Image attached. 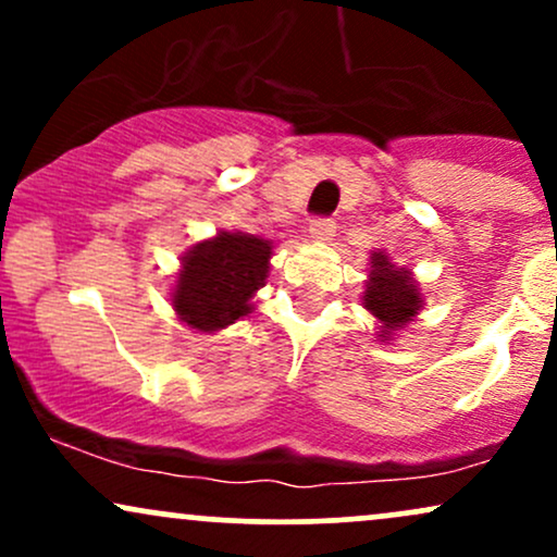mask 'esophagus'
<instances>
[{"mask_svg":"<svg viewBox=\"0 0 557 557\" xmlns=\"http://www.w3.org/2000/svg\"><path fill=\"white\" fill-rule=\"evenodd\" d=\"M309 233L314 240L327 243V240H332V235H335V222H332L330 216H317V220H311Z\"/></svg>","mask_w":557,"mask_h":557,"instance_id":"1","label":"esophagus"}]
</instances>
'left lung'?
Instances as JSON below:
<instances>
[{
	"instance_id": "8db88e82",
	"label": "left lung",
	"mask_w": 557,
	"mask_h": 557,
	"mask_svg": "<svg viewBox=\"0 0 557 557\" xmlns=\"http://www.w3.org/2000/svg\"><path fill=\"white\" fill-rule=\"evenodd\" d=\"M363 306L380 319L382 335L400 330L403 324L411 322L421 309L419 287L411 280V272L398 270L382 251L372 253V272H369L367 293H363Z\"/></svg>"
}]
</instances>
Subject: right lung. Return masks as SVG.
I'll return each instance as SVG.
<instances>
[{
  "instance_id": "obj_1",
  "label": "right lung",
  "mask_w": 557,
  "mask_h": 557,
  "mask_svg": "<svg viewBox=\"0 0 557 557\" xmlns=\"http://www.w3.org/2000/svg\"><path fill=\"white\" fill-rule=\"evenodd\" d=\"M272 243L248 233H216L183 257L172 306L185 324L216 332L251 314L253 293L270 272Z\"/></svg>"
}]
</instances>
